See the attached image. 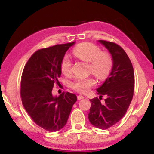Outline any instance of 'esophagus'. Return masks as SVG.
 <instances>
[{
  "instance_id": "obj_1",
  "label": "esophagus",
  "mask_w": 154,
  "mask_h": 154,
  "mask_svg": "<svg viewBox=\"0 0 154 154\" xmlns=\"http://www.w3.org/2000/svg\"><path fill=\"white\" fill-rule=\"evenodd\" d=\"M83 98H84V97H83V96H82V95L77 96V99H78V100H82V99H83Z\"/></svg>"
}]
</instances>
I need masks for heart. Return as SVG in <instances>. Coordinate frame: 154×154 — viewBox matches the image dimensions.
Here are the masks:
<instances>
[{
	"instance_id": "obj_1",
	"label": "heart",
	"mask_w": 154,
	"mask_h": 154,
	"mask_svg": "<svg viewBox=\"0 0 154 154\" xmlns=\"http://www.w3.org/2000/svg\"><path fill=\"white\" fill-rule=\"evenodd\" d=\"M72 54L77 58L90 62V69L96 77L102 79L106 77L110 71L112 60L107 52L100 51L97 46L90 43L78 45L74 48ZM60 70L64 75H69L71 71V60L68 55L64 56L60 62ZM96 84L92 77L77 76L71 83L72 88L79 93H86Z\"/></svg>"
}]
</instances>
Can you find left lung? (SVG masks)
Masks as SVG:
<instances>
[{"instance_id": "obj_1", "label": "left lung", "mask_w": 154, "mask_h": 154, "mask_svg": "<svg viewBox=\"0 0 154 154\" xmlns=\"http://www.w3.org/2000/svg\"><path fill=\"white\" fill-rule=\"evenodd\" d=\"M98 42L111 54L113 66L109 77L96 89L99 98L90 100L88 119L93 126L105 130L116 124L126 114L133 97L134 74L131 61L120 46L104 40H98ZM104 95L107 98L101 103Z\"/></svg>"}]
</instances>
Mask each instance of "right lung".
Instances as JSON below:
<instances>
[{"mask_svg": "<svg viewBox=\"0 0 154 154\" xmlns=\"http://www.w3.org/2000/svg\"><path fill=\"white\" fill-rule=\"evenodd\" d=\"M75 42L56 45L36 51L25 65L21 80L23 106L35 123L49 132L66 125L77 96L70 92L52 95V88L60 77V62Z\"/></svg>", "mask_w": 154, "mask_h": 154, "instance_id": "right-lung-1", "label": "right lung"}]
</instances>
